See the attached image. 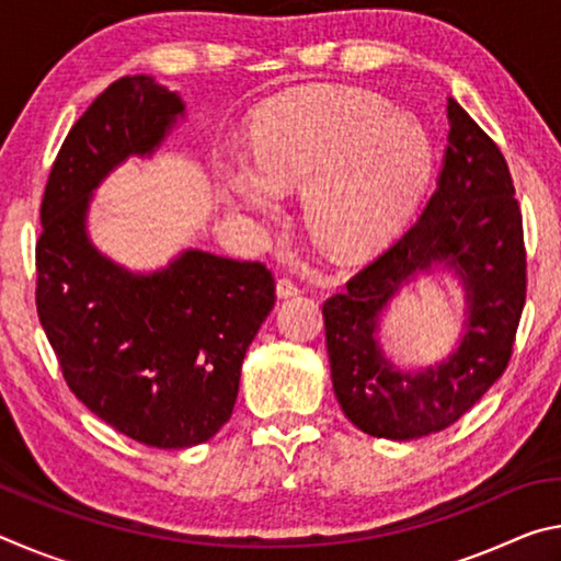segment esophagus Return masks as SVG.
<instances>
[{"label":"esophagus","instance_id":"obj_1","mask_svg":"<svg viewBox=\"0 0 561 561\" xmlns=\"http://www.w3.org/2000/svg\"><path fill=\"white\" fill-rule=\"evenodd\" d=\"M299 291H301V287L291 277H279L277 279V294H279V297H297Z\"/></svg>","mask_w":561,"mask_h":561}]
</instances>
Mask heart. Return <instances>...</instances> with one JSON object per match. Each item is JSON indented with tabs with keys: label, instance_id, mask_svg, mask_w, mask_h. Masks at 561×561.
I'll use <instances>...</instances> for the list:
<instances>
[{
	"label": "heart",
	"instance_id": "1",
	"mask_svg": "<svg viewBox=\"0 0 561 561\" xmlns=\"http://www.w3.org/2000/svg\"><path fill=\"white\" fill-rule=\"evenodd\" d=\"M252 163H227V205L277 220L284 193L301 190L314 240L356 254L386 240L425 190L428 133L408 113L358 89H304L274 101L252 128Z\"/></svg>",
	"mask_w": 561,
	"mask_h": 561
}]
</instances>
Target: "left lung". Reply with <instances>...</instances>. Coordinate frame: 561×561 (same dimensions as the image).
<instances>
[{"label":"left lung","mask_w":561,"mask_h":561,"mask_svg":"<svg viewBox=\"0 0 561 561\" xmlns=\"http://www.w3.org/2000/svg\"><path fill=\"white\" fill-rule=\"evenodd\" d=\"M448 118L443 173L423 215L321 307L334 393L374 438H423L468 413L505 374L525 309V230L507 160L455 99ZM438 261L469 284L463 344L428 373H396L375 348V319L403 280Z\"/></svg>","instance_id":"obj_1"}]
</instances>
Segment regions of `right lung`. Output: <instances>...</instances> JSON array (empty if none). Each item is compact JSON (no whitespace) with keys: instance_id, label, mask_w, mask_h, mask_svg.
Instances as JSON below:
<instances>
[{"instance_id":"right-lung-1","label":"right lung","mask_w":561,"mask_h":561,"mask_svg":"<svg viewBox=\"0 0 561 561\" xmlns=\"http://www.w3.org/2000/svg\"><path fill=\"white\" fill-rule=\"evenodd\" d=\"M183 113L150 76L113 81L56 156L36 240V311L76 398L150 448H190L230 421L247 348L274 307V274L190 250L130 274L93 250L91 190L123 158L150 153Z\"/></svg>"}]
</instances>
